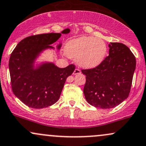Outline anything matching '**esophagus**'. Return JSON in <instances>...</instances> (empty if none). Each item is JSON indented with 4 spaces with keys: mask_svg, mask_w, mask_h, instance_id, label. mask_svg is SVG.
<instances>
[{
    "mask_svg": "<svg viewBox=\"0 0 146 146\" xmlns=\"http://www.w3.org/2000/svg\"><path fill=\"white\" fill-rule=\"evenodd\" d=\"M81 73V72H80V70L79 69H78V68H76V69L74 70V71L73 72V74L74 75H76V74H79Z\"/></svg>",
    "mask_w": 146,
    "mask_h": 146,
    "instance_id": "1",
    "label": "esophagus"
}]
</instances>
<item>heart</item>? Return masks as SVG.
<instances>
[{
    "mask_svg": "<svg viewBox=\"0 0 146 146\" xmlns=\"http://www.w3.org/2000/svg\"><path fill=\"white\" fill-rule=\"evenodd\" d=\"M107 51V45L102 39L87 36L70 40L66 46L67 55L85 68H95L100 64Z\"/></svg>",
    "mask_w": 146,
    "mask_h": 146,
    "instance_id": "1",
    "label": "heart"
}]
</instances>
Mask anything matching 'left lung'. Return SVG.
<instances>
[{"label":"left lung","instance_id":"8db88e82","mask_svg":"<svg viewBox=\"0 0 146 146\" xmlns=\"http://www.w3.org/2000/svg\"><path fill=\"white\" fill-rule=\"evenodd\" d=\"M109 47V56L100 64L81 70L86 76L85 99L101 109L113 108L127 98L136 68L135 56L129 48L117 42H111Z\"/></svg>","mask_w":146,"mask_h":146}]
</instances>
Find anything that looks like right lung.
<instances>
[{"label": "right lung", "instance_id": "right-lung-1", "mask_svg": "<svg viewBox=\"0 0 146 146\" xmlns=\"http://www.w3.org/2000/svg\"><path fill=\"white\" fill-rule=\"evenodd\" d=\"M70 31L66 29L61 33ZM61 35L51 33L29 36L20 41L11 52L9 68L12 91L29 107L42 109L57 102L67 78L74 71L73 64L59 68L52 63H45L34 68V61L39 53L53 48L51 44ZM61 46H58V49Z\"/></svg>", "mask_w": 146, "mask_h": 146}]
</instances>
